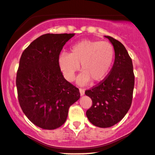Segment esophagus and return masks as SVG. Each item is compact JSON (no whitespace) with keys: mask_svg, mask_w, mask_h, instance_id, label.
<instances>
[{"mask_svg":"<svg viewBox=\"0 0 155 155\" xmlns=\"http://www.w3.org/2000/svg\"><path fill=\"white\" fill-rule=\"evenodd\" d=\"M79 92H80V94L81 96H84V94H85V90L84 89H79Z\"/></svg>","mask_w":155,"mask_h":155,"instance_id":"obj_1","label":"esophagus"}]
</instances>
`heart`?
<instances>
[{
	"label": "heart",
	"mask_w": 155,
	"mask_h": 155,
	"mask_svg": "<svg viewBox=\"0 0 155 155\" xmlns=\"http://www.w3.org/2000/svg\"><path fill=\"white\" fill-rule=\"evenodd\" d=\"M114 59V49L110 43L82 40L70 48L69 54L62 53L58 63L61 71L68 81H74L76 72L83 71L77 78L78 84L87 85L93 81L98 83L108 76Z\"/></svg>",
	"instance_id": "heart-1"
}]
</instances>
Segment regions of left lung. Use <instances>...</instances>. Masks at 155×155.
I'll return each instance as SVG.
<instances>
[{
  "label": "left lung",
  "mask_w": 155,
  "mask_h": 155,
  "mask_svg": "<svg viewBox=\"0 0 155 155\" xmlns=\"http://www.w3.org/2000/svg\"><path fill=\"white\" fill-rule=\"evenodd\" d=\"M113 45L114 63L109 76L85 94L92 100L87 117L94 126L107 128L124 118L132 101L134 75L132 61L124 45L112 37L105 36Z\"/></svg>",
  "instance_id": "8db88e82"
}]
</instances>
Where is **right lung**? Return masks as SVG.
<instances>
[{"label": "right lung", "instance_id": "add662e5", "mask_svg": "<svg viewBox=\"0 0 155 155\" xmlns=\"http://www.w3.org/2000/svg\"><path fill=\"white\" fill-rule=\"evenodd\" d=\"M74 34H47L23 52L16 76L21 109L33 124L55 130L64 124L79 90L64 79L58 63L60 52Z\"/></svg>", "mask_w": 155, "mask_h": 155}]
</instances>
